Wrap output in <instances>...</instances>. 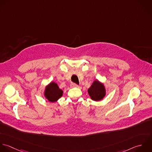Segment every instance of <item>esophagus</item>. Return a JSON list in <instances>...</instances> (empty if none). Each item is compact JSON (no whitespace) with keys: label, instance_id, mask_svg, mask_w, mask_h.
Here are the masks:
<instances>
[{"label":"esophagus","instance_id":"esophagus-1","mask_svg":"<svg viewBox=\"0 0 152 152\" xmlns=\"http://www.w3.org/2000/svg\"><path fill=\"white\" fill-rule=\"evenodd\" d=\"M70 87H71V88H78L79 86H78L77 85H76V83H72L70 85Z\"/></svg>","mask_w":152,"mask_h":152}]
</instances>
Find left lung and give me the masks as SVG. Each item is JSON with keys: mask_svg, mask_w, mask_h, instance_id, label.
Returning a JSON list of instances; mask_svg holds the SVG:
<instances>
[{"mask_svg": "<svg viewBox=\"0 0 152 152\" xmlns=\"http://www.w3.org/2000/svg\"><path fill=\"white\" fill-rule=\"evenodd\" d=\"M88 93L94 101H99L103 99L106 95V89L103 83L96 80L93 82L88 89Z\"/></svg>", "mask_w": 152, "mask_h": 152, "instance_id": "obj_1", "label": "left lung"}]
</instances>
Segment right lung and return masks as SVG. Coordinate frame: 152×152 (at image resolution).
Segmentation results:
<instances>
[{
  "mask_svg": "<svg viewBox=\"0 0 152 152\" xmlns=\"http://www.w3.org/2000/svg\"><path fill=\"white\" fill-rule=\"evenodd\" d=\"M45 97L50 102H55L63 95V91L53 82L50 83L45 88Z\"/></svg>",
  "mask_w": 152,
  "mask_h": 152,
  "instance_id": "right-lung-1",
  "label": "right lung"
}]
</instances>
